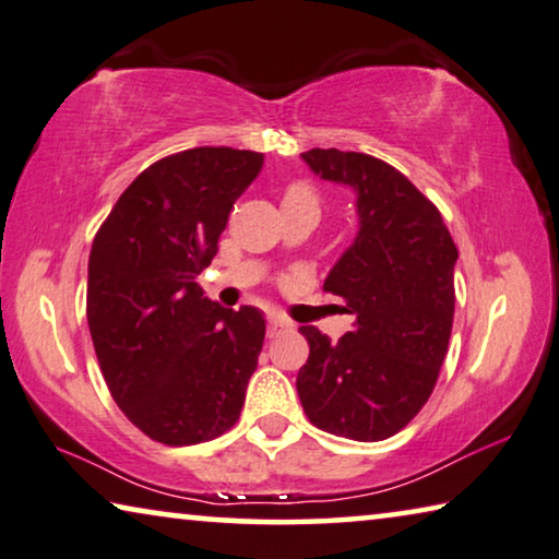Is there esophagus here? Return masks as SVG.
<instances>
[{"instance_id":"obj_1","label":"esophagus","mask_w":559,"mask_h":559,"mask_svg":"<svg viewBox=\"0 0 559 559\" xmlns=\"http://www.w3.org/2000/svg\"><path fill=\"white\" fill-rule=\"evenodd\" d=\"M292 328L287 322H282V320H274V317H270V322H267V337L270 340H274V337H280V334H285V332H289Z\"/></svg>"}]
</instances>
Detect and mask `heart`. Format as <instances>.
Here are the masks:
<instances>
[{
	"label": "heart",
	"mask_w": 559,
	"mask_h": 559,
	"mask_svg": "<svg viewBox=\"0 0 559 559\" xmlns=\"http://www.w3.org/2000/svg\"><path fill=\"white\" fill-rule=\"evenodd\" d=\"M282 204H314L317 207V192L307 182H292L282 194Z\"/></svg>",
	"instance_id": "obj_1"
}]
</instances>
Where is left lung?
Segmentation results:
<instances>
[{
	"label": "left lung",
	"mask_w": 559,
	"mask_h": 559,
	"mask_svg": "<svg viewBox=\"0 0 559 559\" xmlns=\"http://www.w3.org/2000/svg\"><path fill=\"white\" fill-rule=\"evenodd\" d=\"M314 175L357 192L359 231L324 280L352 332L317 328L297 374L305 415L324 432L380 442L407 427L437 384L454 317L457 245L440 210L402 171L362 152L309 150Z\"/></svg>",
	"instance_id": "obj_1"
}]
</instances>
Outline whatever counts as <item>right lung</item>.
I'll list each match as a JSON object with an SVG mask.
<instances>
[{
	"label": "right lung",
	"mask_w": 559,
	"mask_h": 559,
	"mask_svg": "<svg viewBox=\"0 0 559 559\" xmlns=\"http://www.w3.org/2000/svg\"><path fill=\"white\" fill-rule=\"evenodd\" d=\"M262 162L231 147L162 157L94 235L87 322L99 369L127 419L169 448L237 423L262 352L260 309H225L197 285Z\"/></svg>",
	"instance_id": "add662e5"
}]
</instances>
